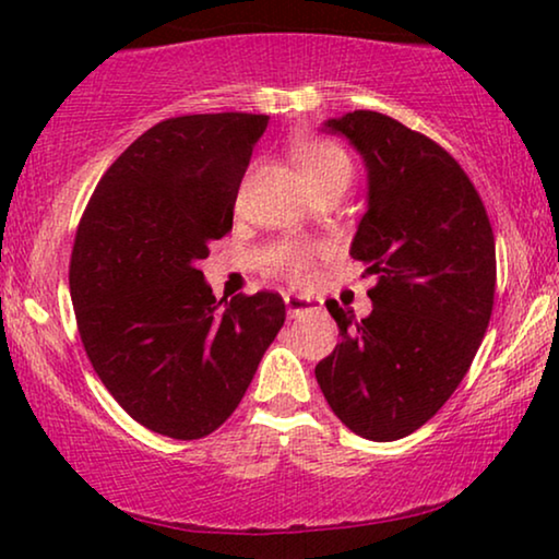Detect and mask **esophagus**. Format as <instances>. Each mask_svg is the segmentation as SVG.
<instances>
[{
  "label": "esophagus",
  "instance_id": "34e87169",
  "mask_svg": "<svg viewBox=\"0 0 559 559\" xmlns=\"http://www.w3.org/2000/svg\"><path fill=\"white\" fill-rule=\"evenodd\" d=\"M285 305H287V316L295 318V316H300V312H305V310L318 308V300H310V297H302V295H287L285 297Z\"/></svg>",
  "mask_w": 559,
  "mask_h": 559
}]
</instances>
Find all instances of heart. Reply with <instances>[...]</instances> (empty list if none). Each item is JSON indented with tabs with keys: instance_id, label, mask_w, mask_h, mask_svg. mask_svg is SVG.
<instances>
[{
	"instance_id": "heart-1",
	"label": "heart",
	"mask_w": 559,
	"mask_h": 559,
	"mask_svg": "<svg viewBox=\"0 0 559 559\" xmlns=\"http://www.w3.org/2000/svg\"><path fill=\"white\" fill-rule=\"evenodd\" d=\"M293 159L300 170L302 180L312 182L325 178H350V159L335 142L320 140V136H297L293 142ZM274 266L287 272L293 280H305L310 270V251L302 247H285L274 257Z\"/></svg>"
}]
</instances>
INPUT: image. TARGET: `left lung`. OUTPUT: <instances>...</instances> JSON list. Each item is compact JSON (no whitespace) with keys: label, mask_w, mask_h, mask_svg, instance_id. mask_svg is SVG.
<instances>
[{"label":"left lung","mask_w":559,"mask_h":559,"mask_svg":"<svg viewBox=\"0 0 559 559\" xmlns=\"http://www.w3.org/2000/svg\"><path fill=\"white\" fill-rule=\"evenodd\" d=\"M366 167L350 257L373 277L371 312L328 300L341 343L316 366L335 417L366 440L423 427L461 384L491 320L496 247L486 209L440 144L379 111L325 119Z\"/></svg>","instance_id":"obj_1"}]
</instances>
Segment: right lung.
Returning <instances> with one entry per match:
<instances>
[{
	"label": "right lung",
	"mask_w": 559,
	"mask_h": 559,
	"mask_svg": "<svg viewBox=\"0 0 559 559\" xmlns=\"http://www.w3.org/2000/svg\"><path fill=\"white\" fill-rule=\"evenodd\" d=\"M266 124L236 111L159 121L106 170L75 234L71 297L91 366L127 415L167 438L218 430L285 323L280 295L216 300L198 270L231 231Z\"/></svg>",
	"instance_id": "right-lung-1"
}]
</instances>
